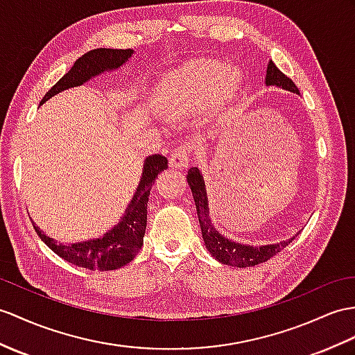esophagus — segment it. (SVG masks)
Instances as JSON below:
<instances>
[{
	"label": "esophagus",
	"instance_id": "1",
	"mask_svg": "<svg viewBox=\"0 0 355 355\" xmlns=\"http://www.w3.org/2000/svg\"><path fill=\"white\" fill-rule=\"evenodd\" d=\"M189 150L187 146H178L170 155V167L173 168H185L189 164Z\"/></svg>",
	"mask_w": 355,
	"mask_h": 355
}]
</instances>
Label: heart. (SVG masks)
Masks as SVG:
<instances>
[{"label": "heart", "instance_id": "b5f03b06", "mask_svg": "<svg viewBox=\"0 0 355 355\" xmlns=\"http://www.w3.org/2000/svg\"><path fill=\"white\" fill-rule=\"evenodd\" d=\"M239 83L236 69L220 63H193L168 73L161 83L158 102L168 117H182L203 107L215 94L229 99Z\"/></svg>", "mask_w": 355, "mask_h": 355}]
</instances>
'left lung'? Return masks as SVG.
Returning <instances> with one entry per match:
<instances>
[{
	"label": "left lung",
	"mask_w": 355,
	"mask_h": 355,
	"mask_svg": "<svg viewBox=\"0 0 355 355\" xmlns=\"http://www.w3.org/2000/svg\"><path fill=\"white\" fill-rule=\"evenodd\" d=\"M265 84L266 85H275V87H282L284 90H289L300 94V90L297 85L293 84L291 78H288L279 67L272 63L270 60L266 67V76H265ZM188 185L191 188V193L196 202V209L198 215V223H200L202 229V236L205 241V245L217 261L221 263H226L230 266H238V268H245V266H254L262 262H266L268 259H271L288 244L292 243V239L282 241L279 244H268L261 247H253V245H245L235 243V241L227 239L223 236L221 233L212 226L211 217H209V206H207V196H206V188H205V180L200 170L197 167H191L187 175Z\"/></svg>",
	"instance_id": "left-lung-1"
}]
</instances>
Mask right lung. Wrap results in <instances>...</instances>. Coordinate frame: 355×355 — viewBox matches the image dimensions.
Here are the masks:
<instances>
[{
  "label": "right lung",
  "instance_id": "1",
  "mask_svg": "<svg viewBox=\"0 0 355 355\" xmlns=\"http://www.w3.org/2000/svg\"><path fill=\"white\" fill-rule=\"evenodd\" d=\"M132 49L98 48L89 51V53H85L76 60L71 71L63 78H60V81L54 87H51V90L40 101V105L60 92L83 85L85 81L92 80L93 76L99 73L119 69L132 57ZM166 168L167 158L162 157V155H150L149 158H146L141 179L138 182L131 203L126 207L125 215L120 218L117 226L108 230L101 238L64 245L46 236L34 221L33 227L37 232L43 243L64 261L92 271L117 270V268L131 262L143 245L146 223H148V202L150 189L158 173Z\"/></svg>",
  "mask_w": 355,
  "mask_h": 355
}]
</instances>
